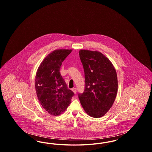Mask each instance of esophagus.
Returning <instances> with one entry per match:
<instances>
[{
    "label": "esophagus",
    "mask_w": 152,
    "mask_h": 152,
    "mask_svg": "<svg viewBox=\"0 0 152 152\" xmlns=\"http://www.w3.org/2000/svg\"><path fill=\"white\" fill-rule=\"evenodd\" d=\"M72 91L73 92V93H74L75 94H76L77 90H76V88H72Z\"/></svg>",
    "instance_id": "obj_1"
}]
</instances>
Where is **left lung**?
<instances>
[{"instance_id":"1","label":"left lung","mask_w":152,"mask_h":152,"mask_svg":"<svg viewBox=\"0 0 152 152\" xmlns=\"http://www.w3.org/2000/svg\"><path fill=\"white\" fill-rule=\"evenodd\" d=\"M79 55L84 69L86 87L79 94L80 103L89 116H104L116 99L118 81L111 61L99 51L80 50Z\"/></svg>"}]
</instances>
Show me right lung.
Returning a JSON list of instances; mask_svg holds the SVG:
<instances>
[{"label": "right lung", "instance_id": "obj_1", "mask_svg": "<svg viewBox=\"0 0 152 152\" xmlns=\"http://www.w3.org/2000/svg\"><path fill=\"white\" fill-rule=\"evenodd\" d=\"M72 51L60 49L52 51L44 58L36 72L35 85L37 97L44 109L53 116L62 114L74 95L60 73L63 61Z\"/></svg>", "mask_w": 152, "mask_h": 152}]
</instances>
